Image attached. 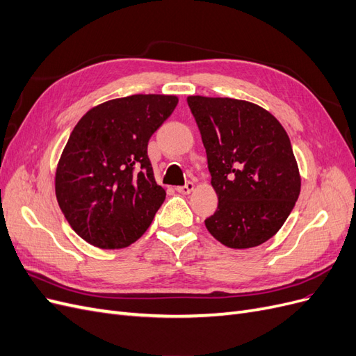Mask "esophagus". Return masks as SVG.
<instances>
[{
  "mask_svg": "<svg viewBox=\"0 0 356 356\" xmlns=\"http://www.w3.org/2000/svg\"><path fill=\"white\" fill-rule=\"evenodd\" d=\"M193 190H195V184H193V182H187L186 186L177 187V191L181 193V195H190V193H191Z\"/></svg>",
  "mask_w": 356,
  "mask_h": 356,
  "instance_id": "1",
  "label": "esophagus"
}]
</instances>
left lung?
<instances>
[{
  "instance_id": "1",
  "label": "left lung",
  "mask_w": 356,
  "mask_h": 356,
  "mask_svg": "<svg viewBox=\"0 0 356 356\" xmlns=\"http://www.w3.org/2000/svg\"><path fill=\"white\" fill-rule=\"evenodd\" d=\"M207 149L218 208L204 220L222 245L245 250L282 227L300 195L301 178L282 124L252 102L188 96Z\"/></svg>"
}]
</instances>
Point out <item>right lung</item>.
<instances>
[{
  "label": "right lung",
  "instance_id": "1",
  "mask_svg": "<svg viewBox=\"0 0 356 356\" xmlns=\"http://www.w3.org/2000/svg\"><path fill=\"white\" fill-rule=\"evenodd\" d=\"M174 95H132L106 101L75 124L59 159V208L81 239L102 250L138 241L165 202L148 141L174 113Z\"/></svg>",
  "mask_w": 356,
  "mask_h": 356
}]
</instances>
